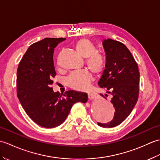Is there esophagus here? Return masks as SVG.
I'll list each match as a JSON object with an SVG mask.
<instances>
[{
	"mask_svg": "<svg viewBox=\"0 0 160 160\" xmlns=\"http://www.w3.org/2000/svg\"><path fill=\"white\" fill-rule=\"evenodd\" d=\"M88 97H89V98L90 100H93L94 97H95V93H92V92H89L88 93Z\"/></svg>",
	"mask_w": 160,
	"mask_h": 160,
	"instance_id": "34e87169",
	"label": "esophagus"
}]
</instances>
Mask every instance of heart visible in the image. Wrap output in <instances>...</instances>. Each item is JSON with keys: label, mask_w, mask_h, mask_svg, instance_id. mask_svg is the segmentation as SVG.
Segmentation results:
<instances>
[{"label": "heart", "mask_w": 160, "mask_h": 160, "mask_svg": "<svg viewBox=\"0 0 160 160\" xmlns=\"http://www.w3.org/2000/svg\"><path fill=\"white\" fill-rule=\"evenodd\" d=\"M75 49L83 58H86L87 67L93 73H100L105 67L106 59L102 54L96 52L93 44L87 39H81L75 44ZM92 80L90 71L83 69L74 71L67 78V82L71 88L76 90H85Z\"/></svg>", "instance_id": "heart-1"}]
</instances>
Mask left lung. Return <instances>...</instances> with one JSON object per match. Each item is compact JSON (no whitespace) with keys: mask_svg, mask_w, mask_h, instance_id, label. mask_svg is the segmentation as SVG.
Listing matches in <instances>:
<instances>
[{"mask_svg":"<svg viewBox=\"0 0 160 160\" xmlns=\"http://www.w3.org/2000/svg\"><path fill=\"white\" fill-rule=\"evenodd\" d=\"M106 53V64L98 82L112 96L115 108L114 117L108 123H99L100 127L111 128L121 124L133 109L139 96L140 72L130 51L123 43L108 38L102 42ZM100 96L105 98L102 94Z\"/></svg>","mask_w":160,"mask_h":160,"instance_id":"obj_1","label":"left lung"}]
</instances>
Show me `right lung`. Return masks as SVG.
<instances>
[{"instance_id": "right-lung-1", "label": "right lung", "mask_w": 160, "mask_h": 160, "mask_svg": "<svg viewBox=\"0 0 160 160\" xmlns=\"http://www.w3.org/2000/svg\"><path fill=\"white\" fill-rule=\"evenodd\" d=\"M65 38H45L32 44L20 60L17 69V96L26 113L45 128L62 124L73 104L88 100L86 93L73 90L61 94L51 85L56 73L54 48Z\"/></svg>"}]
</instances>
